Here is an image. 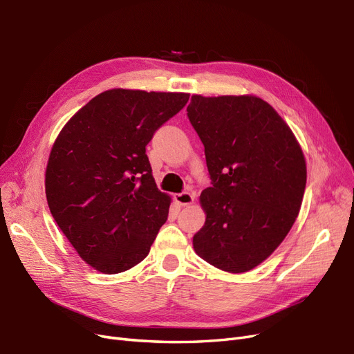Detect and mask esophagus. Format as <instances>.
Instances as JSON below:
<instances>
[{"instance_id": "1", "label": "esophagus", "mask_w": 354, "mask_h": 354, "mask_svg": "<svg viewBox=\"0 0 354 354\" xmlns=\"http://www.w3.org/2000/svg\"><path fill=\"white\" fill-rule=\"evenodd\" d=\"M194 194L191 192H180V194H176L175 195V201L182 205V207H187V205H191L194 203Z\"/></svg>"}]
</instances>
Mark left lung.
I'll list each match as a JSON object with an SVG mask.
<instances>
[{"label": "left lung", "instance_id": "left-lung-1", "mask_svg": "<svg viewBox=\"0 0 354 354\" xmlns=\"http://www.w3.org/2000/svg\"><path fill=\"white\" fill-rule=\"evenodd\" d=\"M187 111L212 183L199 196L207 218L194 250L221 270H252L298 217L306 183L302 149L273 106L254 95H192Z\"/></svg>", "mask_w": 354, "mask_h": 354}]
</instances>
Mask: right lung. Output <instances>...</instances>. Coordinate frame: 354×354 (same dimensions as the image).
<instances>
[{
    "label": "right lung",
    "instance_id": "obj_1",
    "mask_svg": "<svg viewBox=\"0 0 354 354\" xmlns=\"http://www.w3.org/2000/svg\"><path fill=\"white\" fill-rule=\"evenodd\" d=\"M189 100L185 92L109 89L60 130L46 167L59 228L95 270L114 274L149 254L171 196L151 175L146 146Z\"/></svg>",
    "mask_w": 354,
    "mask_h": 354
}]
</instances>
